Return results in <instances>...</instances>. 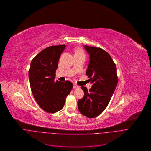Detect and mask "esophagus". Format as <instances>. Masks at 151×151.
Wrapping results in <instances>:
<instances>
[{
  "instance_id": "34e87169",
  "label": "esophagus",
  "mask_w": 151,
  "mask_h": 151,
  "mask_svg": "<svg viewBox=\"0 0 151 151\" xmlns=\"http://www.w3.org/2000/svg\"><path fill=\"white\" fill-rule=\"evenodd\" d=\"M79 86H78V85H77V84H74V86H73V88H79Z\"/></svg>"
}]
</instances>
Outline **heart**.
Returning a JSON list of instances; mask_svg holds the SVG:
<instances>
[{
  "label": "heart",
  "instance_id": "1",
  "mask_svg": "<svg viewBox=\"0 0 151 151\" xmlns=\"http://www.w3.org/2000/svg\"><path fill=\"white\" fill-rule=\"evenodd\" d=\"M76 53H83V51L82 50H77V51H76Z\"/></svg>",
  "mask_w": 151,
  "mask_h": 151
}]
</instances>
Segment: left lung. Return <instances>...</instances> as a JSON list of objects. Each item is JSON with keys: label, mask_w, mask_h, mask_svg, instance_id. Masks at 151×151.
<instances>
[{"label": "left lung", "mask_w": 151, "mask_h": 151, "mask_svg": "<svg viewBox=\"0 0 151 151\" xmlns=\"http://www.w3.org/2000/svg\"><path fill=\"white\" fill-rule=\"evenodd\" d=\"M90 56L86 75L92 84L81 88L84 97L78 101L80 112L88 118L100 115L108 106L118 83L116 65L108 52L99 47L84 46Z\"/></svg>", "instance_id": "left-lung-1"}]
</instances>
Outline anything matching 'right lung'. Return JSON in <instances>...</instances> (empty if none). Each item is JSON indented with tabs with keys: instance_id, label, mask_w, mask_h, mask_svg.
I'll return each mask as SVG.
<instances>
[{
	"instance_id": "right-lung-1",
	"label": "right lung",
	"mask_w": 151,
	"mask_h": 151,
	"mask_svg": "<svg viewBox=\"0 0 151 151\" xmlns=\"http://www.w3.org/2000/svg\"><path fill=\"white\" fill-rule=\"evenodd\" d=\"M65 45L47 47L33 59L28 71L33 95L40 107L49 113H55L64 106L65 99L73 88L70 81H55L58 61Z\"/></svg>"
}]
</instances>
